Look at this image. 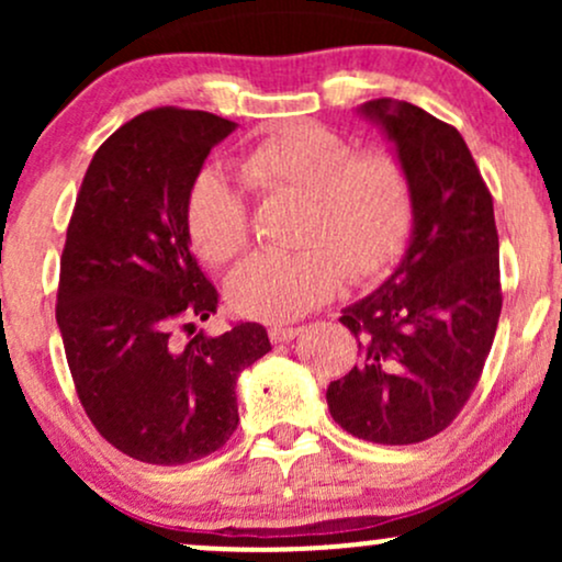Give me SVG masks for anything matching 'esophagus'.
<instances>
[{"mask_svg":"<svg viewBox=\"0 0 562 562\" xmlns=\"http://www.w3.org/2000/svg\"><path fill=\"white\" fill-rule=\"evenodd\" d=\"M301 330L303 327L299 325H272L269 327V338H272V344H288V340H293Z\"/></svg>","mask_w":562,"mask_h":562,"instance_id":"34e87169","label":"esophagus"}]
</instances>
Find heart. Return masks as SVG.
Listing matches in <instances>:
<instances>
[{
    "label": "heart",
    "mask_w": 562,
    "mask_h": 562,
    "mask_svg": "<svg viewBox=\"0 0 562 562\" xmlns=\"http://www.w3.org/2000/svg\"><path fill=\"white\" fill-rule=\"evenodd\" d=\"M235 169L261 198H301L299 254H259L227 280V301L250 319H295L344 285L370 282L398 261L415 222V184L391 150H357L353 139L303 121L263 134ZM184 227L205 263H229L250 243L243 192L218 171H200L187 190Z\"/></svg>",
    "instance_id": "b5f03b06"
}]
</instances>
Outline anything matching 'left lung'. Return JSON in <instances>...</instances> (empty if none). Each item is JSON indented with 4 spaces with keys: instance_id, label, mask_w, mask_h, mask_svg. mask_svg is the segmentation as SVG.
Returning <instances> with one entry per match:
<instances>
[{
    "instance_id": "left-lung-1",
    "label": "left lung",
    "mask_w": 562,
    "mask_h": 562,
    "mask_svg": "<svg viewBox=\"0 0 562 562\" xmlns=\"http://www.w3.org/2000/svg\"><path fill=\"white\" fill-rule=\"evenodd\" d=\"M364 115L396 142L415 184L404 261L344 308L359 364L333 380V420L372 443H420L449 428L479 385L502 312L494 200L451 124L412 102L370 100Z\"/></svg>"
}]
</instances>
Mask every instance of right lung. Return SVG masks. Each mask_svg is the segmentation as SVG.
Wrapping results in <instances>:
<instances>
[{"label":"right lung","mask_w":562,"mask_h":562,"mask_svg":"<svg viewBox=\"0 0 562 562\" xmlns=\"http://www.w3.org/2000/svg\"><path fill=\"white\" fill-rule=\"evenodd\" d=\"M232 128L171 105L134 115L97 147L66 232L55 317L76 393L97 434L150 465L222 449L237 375L272 351L259 322L191 335L218 293L190 250L187 190Z\"/></svg>","instance_id":"add662e5"}]
</instances>
